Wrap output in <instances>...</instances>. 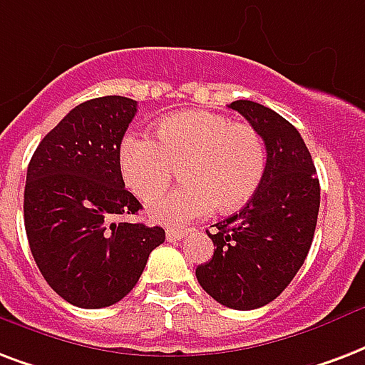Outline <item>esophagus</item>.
I'll list each match as a JSON object with an SVG mask.
<instances>
[{"label":"esophagus","mask_w":365,"mask_h":365,"mask_svg":"<svg viewBox=\"0 0 365 365\" xmlns=\"http://www.w3.org/2000/svg\"><path fill=\"white\" fill-rule=\"evenodd\" d=\"M185 235H187V230H176V227L166 230V239H168L170 243H174V241H182Z\"/></svg>","instance_id":"34e87169"}]
</instances>
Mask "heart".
Masks as SVG:
<instances>
[{
	"label": "heart",
	"mask_w": 365,
	"mask_h": 365,
	"mask_svg": "<svg viewBox=\"0 0 365 365\" xmlns=\"http://www.w3.org/2000/svg\"><path fill=\"white\" fill-rule=\"evenodd\" d=\"M128 189L149 201L168 187L182 166L183 185L149 205L164 224H185L216 208L235 210L257 193L266 172L262 135L249 124L208 110L160 118L155 138L128 133L118 149Z\"/></svg>",
	"instance_id": "obj_1"
}]
</instances>
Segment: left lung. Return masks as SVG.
<instances>
[{
	"label": "left lung",
	"instance_id": "left-lung-1",
	"mask_svg": "<svg viewBox=\"0 0 365 365\" xmlns=\"http://www.w3.org/2000/svg\"><path fill=\"white\" fill-rule=\"evenodd\" d=\"M266 145L262 183L237 214L208 233L214 255L195 269L201 287L233 310H255L279 297L304 264L319 210L316 166L297 128L260 103L239 99Z\"/></svg>",
	"mask_w": 365,
	"mask_h": 365
}]
</instances>
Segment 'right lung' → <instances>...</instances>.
Listing matches in <instances>:
<instances>
[{
	"label": "right lung",
	"instance_id": "obj_1",
	"mask_svg": "<svg viewBox=\"0 0 365 365\" xmlns=\"http://www.w3.org/2000/svg\"><path fill=\"white\" fill-rule=\"evenodd\" d=\"M138 101L74 107L41 139L26 172L24 227L43 279L78 308H105L138 283L163 227L116 220L141 208L122 180L118 149Z\"/></svg>",
	"mask_w": 365,
	"mask_h": 365
}]
</instances>
